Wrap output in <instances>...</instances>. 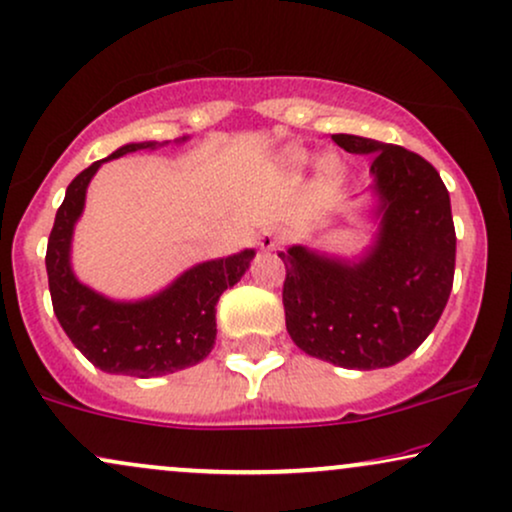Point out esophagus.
I'll list each match as a JSON object with an SVG mask.
<instances>
[{"instance_id":"obj_1","label":"esophagus","mask_w":512,"mask_h":512,"mask_svg":"<svg viewBox=\"0 0 512 512\" xmlns=\"http://www.w3.org/2000/svg\"><path fill=\"white\" fill-rule=\"evenodd\" d=\"M257 245H260L262 250H274L276 248V233L272 229H264L260 233V238H257Z\"/></svg>"}]
</instances>
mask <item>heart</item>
I'll list each match as a JSON object with an SVG mask.
<instances>
[{
	"mask_svg": "<svg viewBox=\"0 0 512 512\" xmlns=\"http://www.w3.org/2000/svg\"><path fill=\"white\" fill-rule=\"evenodd\" d=\"M288 162L295 164V166H303L307 162V152L305 150H291V152H288ZM324 169L334 171V162H331V159H326Z\"/></svg>",
	"mask_w": 512,
	"mask_h": 512,
	"instance_id": "b5f03b06",
	"label": "heart"
}]
</instances>
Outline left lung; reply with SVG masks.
<instances>
[{"mask_svg":"<svg viewBox=\"0 0 512 512\" xmlns=\"http://www.w3.org/2000/svg\"><path fill=\"white\" fill-rule=\"evenodd\" d=\"M353 155H372L377 243L348 262L293 245L286 264V329L303 353L346 369L405 360L432 334L453 288L455 226L439 171L400 145L336 133Z\"/></svg>","mask_w":512,"mask_h":512,"instance_id":"1","label":"left lung"}]
</instances>
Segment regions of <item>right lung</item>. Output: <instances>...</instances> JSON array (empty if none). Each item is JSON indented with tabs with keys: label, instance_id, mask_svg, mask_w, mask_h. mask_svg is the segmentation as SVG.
I'll list each match as a JSON object with an SVG mask.
<instances>
[{
	"label": "right lung",
	"instance_id": "1",
	"mask_svg": "<svg viewBox=\"0 0 512 512\" xmlns=\"http://www.w3.org/2000/svg\"><path fill=\"white\" fill-rule=\"evenodd\" d=\"M155 145H123L107 159ZM107 159L90 164L73 178L54 217L45 257L54 315L73 346L102 372L162 377L197 365L212 353L219 295L248 272L255 250L195 264L162 293L138 303H116L83 286L71 272V236L83 212L90 178Z\"/></svg>",
	"mask_w": 512,
	"mask_h": 512
}]
</instances>
